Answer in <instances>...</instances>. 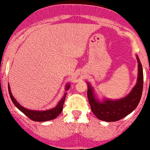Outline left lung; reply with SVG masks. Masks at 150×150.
<instances>
[{"mask_svg":"<svg viewBox=\"0 0 150 150\" xmlns=\"http://www.w3.org/2000/svg\"><path fill=\"white\" fill-rule=\"evenodd\" d=\"M138 61V77L136 85L131 91L120 99L112 100L103 98L100 100L94 92L91 84L87 82V98L92 112L98 119L106 122H115L122 119L131 113L139 105L143 90L144 76L142 63L136 55Z\"/></svg>","mask_w":150,"mask_h":150,"instance_id":"8db88e82","label":"left lung"}]
</instances>
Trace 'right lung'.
Wrapping results in <instances>:
<instances>
[{"label":"right lung","mask_w":150,"mask_h":150,"mask_svg":"<svg viewBox=\"0 0 150 150\" xmlns=\"http://www.w3.org/2000/svg\"><path fill=\"white\" fill-rule=\"evenodd\" d=\"M8 93H9L10 98H11V100H12L13 103L15 105L16 107L21 111L23 114H25L28 117L32 120L33 121H35V122H45V121L52 120L53 119H55L60 113H61L62 110H63V103H64L65 99H66V93H65L64 96L62 97L60 101L57 103V106L55 107L52 108V109H47V110H30V109H26V108L23 107V106L20 104L17 101L15 98H14L13 95L11 94V90H10L9 84H8ZM70 88V84H68L66 85V90H69Z\"/></svg>","instance_id":"add662e5"}]
</instances>
